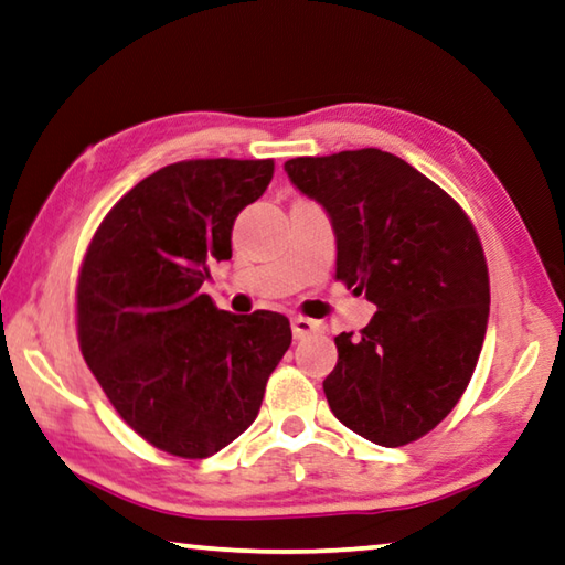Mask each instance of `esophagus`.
Returning a JSON list of instances; mask_svg holds the SVG:
<instances>
[{
  "instance_id": "esophagus-1",
  "label": "esophagus",
  "mask_w": 565,
  "mask_h": 565,
  "mask_svg": "<svg viewBox=\"0 0 565 565\" xmlns=\"http://www.w3.org/2000/svg\"><path fill=\"white\" fill-rule=\"evenodd\" d=\"M291 331H294V338H309V335H316L323 331V326L313 321V318H303V316H294L291 318Z\"/></svg>"
}]
</instances>
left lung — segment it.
<instances>
[{
  "instance_id": "left-lung-1",
  "label": "left lung",
  "mask_w": 565,
  "mask_h": 565,
  "mask_svg": "<svg viewBox=\"0 0 565 565\" xmlns=\"http://www.w3.org/2000/svg\"><path fill=\"white\" fill-rule=\"evenodd\" d=\"M284 170L331 220L335 279L377 306L361 333L335 335L328 405L375 445L415 443L452 413L484 343L489 271L477 232L393 152L294 158Z\"/></svg>"
}]
</instances>
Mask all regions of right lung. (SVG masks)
<instances>
[{"label":"right lung","instance_id":"right-lung-1","mask_svg":"<svg viewBox=\"0 0 565 565\" xmlns=\"http://www.w3.org/2000/svg\"><path fill=\"white\" fill-rule=\"evenodd\" d=\"M271 175L274 160L230 158L152 172L106 214L81 264V353L116 413L168 455L204 459L234 443L291 345L286 316L220 311L202 294Z\"/></svg>","mask_w":565,"mask_h":565}]
</instances>
